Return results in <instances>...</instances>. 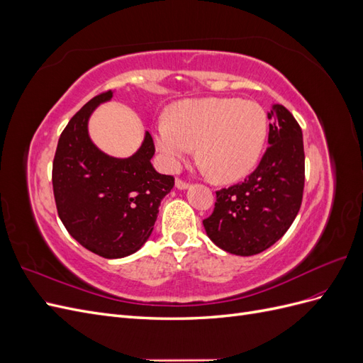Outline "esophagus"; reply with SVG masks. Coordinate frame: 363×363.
<instances>
[{
    "mask_svg": "<svg viewBox=\"0 0 363 363\" xmlns=\"http://www.w3.org/2000/svg\"><path fill=\"white\" fill-rule=\"evenodd\" d=\"M175 188L180 189V191H186V189L189 188V184L186 183V182H183V180H180V179H177V180H175Z\"/></svg>",
    "mask_w": 363,
    "mask_h": 363,
    "instance_id": "34e87169",
    "label": "esophagus"
}]
</instances>
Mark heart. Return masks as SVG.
Segmentation results:
<instances>
[{"label": "heart", "mask_w": 363, "mask_h": 363, "mask_svg": "<svg viewBox=\"0 0 363 363\" xmlns=\"http://www.w3.org/2000/svg\"><path fill=\"white\" fill-rule=\"evenodd\" d=\"M155 127L163 167L175 171L199 145V160L218 183H236L257 167L268 136L263 107L239 98L184 100Z\"/></svg>", "instance_id": "heart-1"}]
</instances>
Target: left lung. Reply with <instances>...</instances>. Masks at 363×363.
<instances>
[{"mask_svg": "<svg viewBox=\"0 0 363 363\" xmlns=\"http://www.w3.org/2000/svg\"><path fill=\"white\" fill-rule=\"evenodd\" d=\"M267 152L245 182L216 192L213 213L203 221L207 236L236 256H255L288 232L304 189L303 131L281 104L268 112Z\"/></svg>", "mask_w": 363, "mask_h": 363, "instance_id": "left-lung-1", "label": "left lung"}]
</instances>
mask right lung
Returning <instances> with one entry per match:
<instances>
[{"instance_id":"obj_1","label":"right lung","mask_w":363,"mask_h":363,"mask_svg":"<svg viewBox=\"0 0 363 363\" xmlns=\"http://www.w3.org/2000/svg\"><path fill=\"white\" fill-rule=\"evenodd\" d=\"M112 96V91L94 96L62 131L52 162V191L59 218L77 242L101 257L121 259L151 236L174 177L152 167L155 144L148 131L135 155L124 159L94 144L89 119Z\"/></svg>"}]
</instances>
